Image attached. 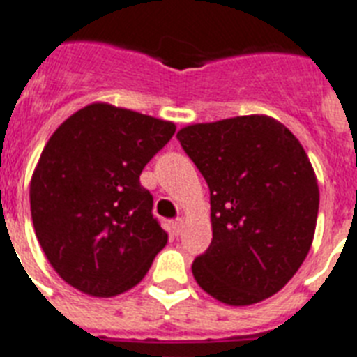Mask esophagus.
I'll use <instances>...</instances> for the list:
<instances>
[{
	"label": "esophagus",
	"instance_id": "obj_1",
	"mask_svg": "<svg viewBox=\"0 0 357 357\" xmlns=\"http://www.w3.org/2000/svg\"><path fill=\"white\" fill-rule=\"evenodd\" d=\"M183 225H185V220L183 218H176L172 222V229H174V233L179 234L181 231H183Z\"/></svg>",
	"mask_w": 357,
	"mask_h": 357
}]
</instances>
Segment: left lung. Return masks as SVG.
I'll return each mask as SVG.
<instances>
[{"label": "left lung", "mask_w": 357, "mask_h": 357, "mask_svg": "<svg viewBox=\"0 0 357 357\" xmlns=\"http://www.w3.org/2000/svg\"><path fill=\"white\" fill-rule=\"evenodd\" d=\"M178 139L211 190L213 242L194 279L229 306L268 299L314 242L319 187L303 144L268 115L190 124Z\"/></svg>", "instance_id": "1"}]
</instances>
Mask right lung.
Returning <instances> with one entry per match:
<instances>
[{"label": "right lung", "instance_id": "1", "mask_svg": "<svg viewBox=\"0 0 357 357\" xmlns=\"http://www.w3.org/2000/svg\"><path fill=\"white\" fill-rule=\"evenodd\" d=\"M174 132L170 121L93 102L49 137L31 179V216L69 286L91 297L124 294L167 245L139 176Z\"/></svg>", "mask_w": 357, "mask_h": 357}]
</instances>
